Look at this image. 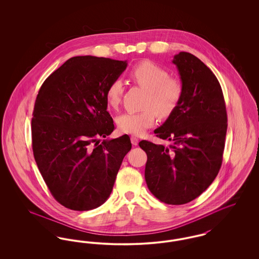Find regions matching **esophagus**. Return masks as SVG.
I'll return each instance as SVG.
<instances>
[{
	"label": "esophagus",
	"instance_id": "esophagus-1",
	"mask_svg": "<svg viewBox=\"0 0 259 259\" xmlns=\"http://www.w3.org/2000/svg\"><path fill=\"white\" fill-rule=\"evenodd\" d=\"M131 143H132V145L137 146L139 144V139L135 136H131Z\"/></svg>",
	"mask_w": 259,
	"mask_h": 259
}]
</instances>
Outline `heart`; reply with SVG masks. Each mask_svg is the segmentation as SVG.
Listing matches in <instances>:
<instances>
[{
  "label": "heart",
  "mask_w": 259,
  "mask_h": 259,
  "mask_svg": "<svg viewBox=\"0 0 259 259\" xmlns=\"http://www.w3.org/2000/svg\"><path fill=\"white\" fill-rule=\"evenodd\" d=\"M129 76L137 85L147 90L143 103V111L125 112L116 118L120 132L131 135H143L151 127L156 118H167L172 114L184 95V84L170 76L169 72L151 61H143L131 70ZM123 92V83L115 78L106 91V101L111 109L119 107Z\"/></svg>",
  "instance_id": "heart-1"
}]
</instances>
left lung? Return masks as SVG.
I'll use <instances>...</instances> for the list:
<instances>
[{
  "label": "left lung",
  "mask_w": 259,
  "mask_h": 259,
  "mask_svg": "<svg viewBox=\"0 0 259 259\" xmlns=\"http://www.w3.org/2000/svg\"><path fill=\"white\" fill-rule=\"evenodd\" d=\"M184 84L176 111L156 137L168 147L141 141L148 155L145 178L150 192L169 205H183L200 196L222 167L227 130V112L217 76L196 56L180 52L174 56Z\"/></svg>",
  "instance_id": "1"
}]
</instances>
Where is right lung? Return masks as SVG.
I'll use <instances>...</instances> for the list:
<instances>
[{
	"label": "right lung",
	"instance_id": "add662e5",
	"mask_svg": "<svg viewBox=\"0 0 259 259\" xmlns=\"http://www.w3.org/2000/svg\"><path fill=\"white\" fill-rule=\"evenodd\" d=\"M126 61L75 56L65 62L38 90L32 117V147L50 193L64 207L89 210L111 195L130 138L112 140L106 91Z\"/></svg>",
	"mask_w": 259,
	"mask_h": 259
}]
</instances>
